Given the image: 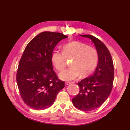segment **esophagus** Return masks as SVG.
Listing matches in <instances>:
<instances>
[{
	"label": "esophagus",
	"instance_id": "esophagus-1",
	"mask_svg": "<svg viewBox=\"0 0 130 130\" xmlns=\"http://www.w3.org/2000/svg\"><path fill=\"white\" fill-rule=\"evenodd\" d=\"M65 85H69V84H70V82H69V81H66V82L65 83Z\"/></svg>",
	"mask_w": 130,
	"mask_h": 130
}]
</instances>
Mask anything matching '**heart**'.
<instances>
[{
  "label": "heart",
  "instance_id": "b5f03b06",
  "mask_svg": "<svg viewBox=\"0 0 130 130\" xmlns=\"http://www.w3.org/2000/svg\"><path fill=\"white\" fill-rule=\"evenodd\" d=\"M71 67L59 74L63 80L68 81L75 79L81 74L86 76L91 74L95 69L99 61L97 50L88 47L86 44L74 41L63 46L62 53L54 50L51 56L53 65L58 71H62L66 67V60H70Z\"/></svg>",
  "mask_w": 130,
  "mask_h": 130
}]
</instances>
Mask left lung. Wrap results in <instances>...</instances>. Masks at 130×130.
Here are the masks:
<instances>
[{"mask_svg":"<svg viewBox=\"0 0 130 130\" xmlns=\"http://www.w3.org/2000/svg\"><path fill=\"white\" fill-rule=\"evenodd\" d=\"M80 36L91 39L99 54L94 73L78 83L80 92L72 99L74 107L88 112L100 107L108 98L113 87L114 68L111 55L102 41L93 36Z\"/></svg>","mask_w":130,"mask_h":130,"instance_id":"8db88e82","label":"left lung"}]
</instances>
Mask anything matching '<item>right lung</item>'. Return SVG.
Instances as JSON below:
<instances>
[{"label": "right lung", "instance_id": "obj_1", "mask_svg": "<svg viewBox=\"0 0 130 130\" xmlns=\"http://www.w3.org/2000/svg\"><path fill=\"white\" fill-rule=\"evenodd\" d=\"M68 38L60 32L44 31L26 46L19 61L17 82L22 99L32 109L51 106L57 93L65 87L53 69L51 56L54 48Z\"/></svg>", "mask_w": 130, "mask_h": 130}]
</instances>
